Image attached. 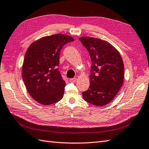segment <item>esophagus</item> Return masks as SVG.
I'll use <instances>...</instances> for the list:
<instances>
[{"label": "esophagus", "instance_id": "34e87169", "mask_svg": "<svg viewBox=\"0 0 149 149\" xmlns=\"http://www.w3.org/2000/svg\"><path fill=\"white\" fill-rule=\"evenodd\" d=\"M77 80V78H70L69 79V81L72 82V83H74Z\"/></svg>", "mask_w": 149, "mask_h": 149}]
</instances>
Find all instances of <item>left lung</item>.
<instances>
[{
    "mask_svg": "<svg viewBox=\"0 0 149 149\" xmlns=\"http://www.w3.org/2000/svg\"><path fill=\"white\" fill-rule=\"evenodd\" d=\"M80 41L90 55L92 65L90 86L82 92L84 100L97 107L109 103L117 95L124 81V63L116 49L98 38L81 37Z\"/></svg>",
    "mask_w": 149,
    "mask_h": 149,
    "instance_id": "1",
    "label": "left lung"
}]
</instances>
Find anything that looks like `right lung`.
<instances>
[{
  "label": "right lung",
  "instance_id": "add662e5",
  "mask_svg": "<svg viewBox=\"0 0 149 149\" xmlns=\"http://www.w3.org/2000/svg\"><path fill=\"white\" fill-rule=\"evenodd\" d=\"M71 36H46L30 45L22 66V78L32 97L49 105L63 97L65 82L59 71V56L64 46L73 41Z\"/></svg>",
  "mask_w": 149,
  "mask_h": 149
}]
</instances>
